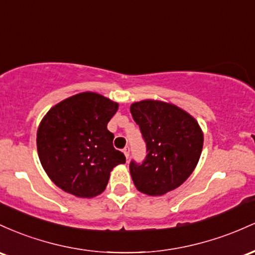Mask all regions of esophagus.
I'll use <instances>...</instances> for the list:
<instances>
[{"label": "esophagus", "instance_id": "obj_1", "mask_svg": "<svg viewBox=\"0 0 255 255\" xmlns=\"http://www.w3.org/2000/svg\"><path fill=\"white\" fill-rule=\"evenodd\" d=\"M123 151H124V154H125V156H127V159H128V156H130V148L125 147L124 149H123Z\"/></svg>", "mask_w": 255, "mask_h": 255}]
</instances>
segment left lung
Listing matches in <instances>:
<instances>
[{
    "mask_svg": "<svg viewBox=\"0 0 255 255\" xmlns=\"http://www.w3.org/2000/svg\"><path fill=\"white\" fill-rule=\"evenodd\" d=\"M130 112L147 149L142 162H130L133 184L147 195H164L187 181L196 167L204 145L201 128L190 114L166 102H136Z\"/></svg>",
    "mask_w": 255,
    "mask_h": 255,
    "instance_id": "left-lung-1",
    "label": "left lung"
}]
</instances>
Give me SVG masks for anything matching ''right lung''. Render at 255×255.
<instances>
[{
  "mask_svg": "<svg viewBox=\"0 0 255 255\" xmlns=\"http://www.w3.org/2000/svg\"><path fill=\"white\" fill-rule=\"evenodd\" d=\"M118 104L82 93L54 106L37 131V150L49 178L78 197H94L107 187L110 173L127 161L113 147L107 124Z\"/></svg>",
  "mask_w": 255,
  "mask_h": 255,
  "instance_id": "obj_1",
  "label": "right lung"
}]
</instances>
